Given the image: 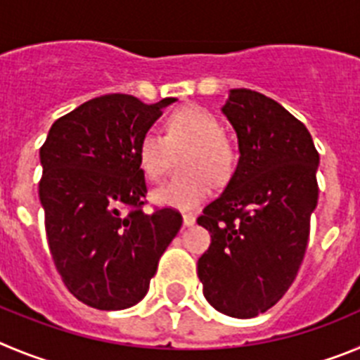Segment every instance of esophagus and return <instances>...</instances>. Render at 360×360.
I'll return each mask as SVG.
<instances>
[{
    "label": "esophagus",
    "instance_id": "obj_1",
    "mask_svg": "<svg viewBox=\"0 0 360 360\" xmlns=\"http://www.w3.org/2000/svg\"><path fill=\"white\" fill-rule=\"evenodd\" d=\"M195 224V217L192 213H184L183 215V226L184 228H190V226Z\"/></svg>",
    "mask_w": 360,
    "mask_h": 360
}]
</instances>
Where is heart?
<instances>
[{
  "mask_svg": "<svg viewBox=\"0 0 360 360\" xmlns=\"http://www.w3.org/2000/svg\"><path fill=\"white\" fill-rule=\"evenodd\" d=\"M190 148L184 158L181 179L163 183L152 192L161 206L190 212L204 202L213 183H226L236 165V148L224 134L220 120L208 109L190 103L168 115L165 136L147 131L138 143V161L145 176L160 181L167 172L172 150Z\"/></svg>",
  "mask_w": 360,
  "mask_h": 360,
  "instance_id": "obj_1",
  "label": "heart"
}]
</instances>
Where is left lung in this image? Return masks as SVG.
<instances>
[{
	"mask_svg": "<svg viewBox=\"0 0 360 360\" xmlns=\"http://www.w3.org/2000/svg\"><path fill=\"white\" fill-rule=\"evenodd\" d=\"M222 115L240 158L197 219L212 235L197 274L213 309L248 319L276 305L303 262L319 154L305 125L262 93L231 89Z\"/></svg>",
	"mask_w": 360,
	"mask_h": 360,
	"instance_id": "8db88e82",
	"label": "left lung"
}]
</instances>
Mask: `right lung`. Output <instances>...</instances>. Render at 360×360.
Wrapping results in <instances>:
<instances>
[{
  "label": "right lung",
  "instance_id": "right-lung-1",
  "mask_svg": "<svg viewBox=\"0 0 360 360\" xmlns=\"http://www.w3.org/2000/svg\"><path fill=\"white\" fill-rule=\"evenodd\" d=\"M174 102L98 96L57 120L39 150L51 258L68 290L93 309L122 310L143 300L183 224L172 208L141 210L147 183L138 143Z\"/></svg>",
  "mask_w": 360,
  "mask_h": 360
}]
</instances>
